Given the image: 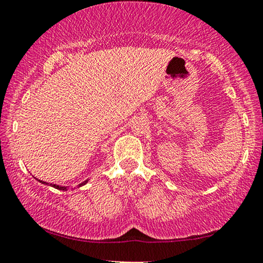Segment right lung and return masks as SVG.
<instances>
[{"instance_id": "obj_1", "label": "right lung", "mask_w": 263, "mask_h": 263, "mask_svg": "<svg viewBox=\"0 0 263 263\" xmlns=\"http://www.w3.org/2000/svg\"><path fill=\"white\" fill-rule=\"evenodd\" d=\"M35 179H36V178H35ZM37 181L39 182H40V183H42V184H46V185H50V186H53V187H55V189H58V190H67L68 189V186H61V185H58V184H49V183H46V182H44V181H40V179H37ZM88 182V179H86V181L85 182H82L81 184H79V185H78V186H82V185H85V184L86 183H87Z\"/></svg>"}]
</instances>
